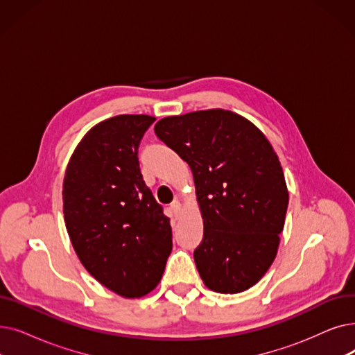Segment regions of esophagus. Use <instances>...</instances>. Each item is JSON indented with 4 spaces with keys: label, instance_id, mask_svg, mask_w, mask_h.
Returning <instances> with one entry per match:
<instances>
[{
    "label": "esophagus",
    "instance_id": "34e87169",
    "mask_svg": "<svg viewBox=\"0 0 355 355\" xmlns=\"http://www.w3.org/2000/svg\"><path fill=\"white\" fill-rule=\"evenodd\" d=\"M169 211H171V214L175 219H178V216L181 213V203L178 202V200H174V202L171 203V206H169Z\"/></svg>",
    "mask_w": 355,
    "mask_h": 355
}]
</instances>
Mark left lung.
I'll return each instance as SVG.
<instances>
[{
	"label": "left lung",
	"instance_id": "obj_1",
	"mask_svg": "<svg viewBox=\"0 0 355 355\" xmlns=\"http://www.w3.org/2000/svg\"><path fill=\"white\" fill-rule=\"evenodd\" d=\"M155 133L191 168L205 225L194 251L203 283L225 295L255 286L279 251L288 205L271 144L248 119L223 109L164 117Z\"/></svg>",
	"mask_w": 355,
	"mask_h": 355
}]
</instances>
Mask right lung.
I'll return each mask as SVG.
<instances>
[{
    "label": "right lung",
    "instance_id": "add662e5",
    "mask_svg": "<svg viewBox=\"0 0 355 355\" xmlns=\"http://www.w3.org/2000/svg\"><path fill=\"white\" fill-rule=\"evenodd\" d=\"M155 117L120 114L91 128L68 162L69 239L94 279L126 299L155 288L173 250L169 219L146 187L137 148Z\"/></svg>",
    "mask_w": 355,
    "mask_h": 355
}]
</instances>
